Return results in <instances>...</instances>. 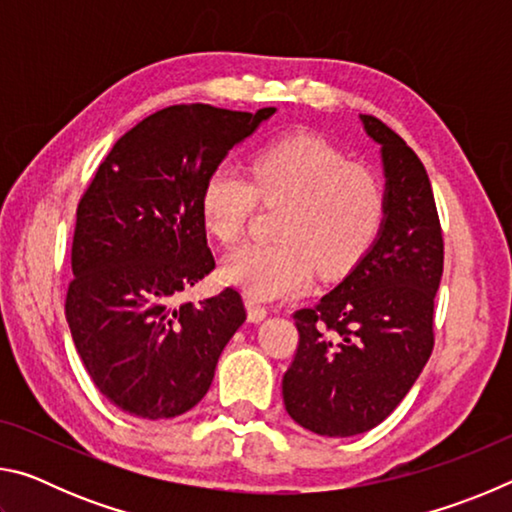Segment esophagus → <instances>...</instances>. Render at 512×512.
Segmentation results:
<instances>
[{
    "instance_id": "34e87169",
    "label": "esophagus",
    "mask_w": 512,
    "mask_h": 512,
    "mask_svg": "<svg viewBox=\"0 0 512 512\" xmlns=\"http://www.w3.org/2000/svg\"><path fill=\"white\" fill-rule=\"evenodd\" d=\"M246 309H248V320H253V323H259V320H264L268 314V309L255 298H246Z\"/></svg>"
}]
</instances>
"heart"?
Segmentation results:
<instances>
[{"mask_svg":"<svg viewBox=\"0 0 512 512\" xmlns=\"http://www.w3.org/2000/svg\"><path fill=\"white\" fill-rule=\"evenodd\" d=\"M250 180L216 167L201 189L205 230L223 246L237 244L257 201L284 203L273 244H246L223 264V277L250 296L275 300L320 275L348 273L368 253L386 219V187L377 171L325 137L293 133L259 146Z\"/></svg>","mask_w":512,"mask_h":512,"instance_id":"obj_1","label":"heart"}]
</instances>
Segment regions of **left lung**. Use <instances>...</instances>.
<instances>
[{"label": "left lung", "mask_w": 512, "mask_h": 512, "mask_svg": "<svg viewBox=\"0 0 512 512\" xmlns=\"http://www.w3.org/2000/svg\"><path fill=\"white\" fill-rule=\"evenodd\" d=\"M361 121L381 146L386 219L339 287L293 314L300 339L282 379L291 418L329 438L377 427L411 391L433 350V298L443 277L427 169L384 121Z\"/></svg>", "instance_id": "1"}]
</instances>
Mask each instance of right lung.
Listing matches in <instances>:
<instances>
[{
    "mask_svg": "<svg viewBox=\"0 0 512 512\" xmlns=\"http://www.w3.org/2000/svg\"><path fill=\"white\" fill-rule=\"evenodd\" d=\"M273 112L162 108L119 137L81 196L65 316L94 386L124 413H187L246 320L237 289L196 305L180 293L214 271L205 178Z\"/></svg>",
    "mask_w": 512,
    "mask_h": 512,
    "instance_id": "right-lung-1",
    "label": "right lung"
}]
</instances>
